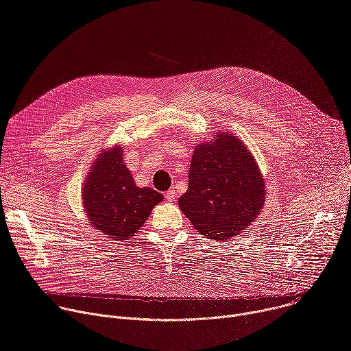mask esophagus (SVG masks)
<instances>
[{
  "instance_id": "obj_1",
  "label": "esophagus",
  "mask_w": 351,
  "mask_h": 351,
  "mask_svg": "<svg viewBox=\"0 0 351 351\" xmlns=\"http://www.w3.org/2000/svg\"><path fill=\"white\" fill-rule=\"evenodd\" d=\"M175 197H176V191H175L173 189H171V190H168V191L165 193V198L168 199V202H173Z\"/></svg>"
}]
</instances>
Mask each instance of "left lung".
Instances as JSON below:
<instances>
[{"label": "left lung", "mask_w": 351, "mask_h": 351, "mask_svg": "<svg viewBox=\"0 0 351 351\" xmlns=\"http://www.w3.org/2000/svg\"><path fill=\"white\" fill-rule=\"evenodd\" d=\"M197 145L189 169V189L179 208L204 236L226 240L261 213L265 184L260 169L236 136L218 133Z\"/></svg>", "instance_id": "obj_1"}]
</instances>
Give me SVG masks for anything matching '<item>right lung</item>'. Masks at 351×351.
I'll return each instance as SVG.
<instances>
[{
  "label": "right lung",
  "instance_id": "right-lung-1",
  "mask_svg": "<svg viewBox=\"0 0 351 351\" xmlns=\"http://www.w3.org/2000/svg\"><path fill=\"white\" fill-rule=\"evenodd\" d=\"M162 199L154 189L136 186L122 161V147L99 156L83 186V206L90 223L114 240L134 236Z\"/></svg>",
  "mask_w": 351,
  "mask_h": 351
}]
</instances>
